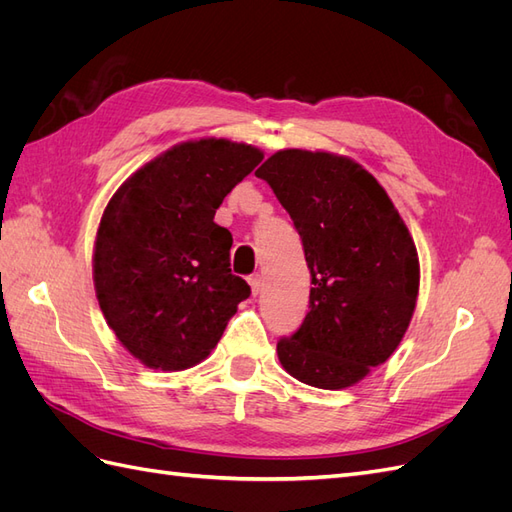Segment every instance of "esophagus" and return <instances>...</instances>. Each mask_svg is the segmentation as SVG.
Segmentation results:
<instances>
[{
  "instance_id": "34e87169",
  "label": "esophagus",
  "mask_w": 512,
  "mask_h": 512,
  "mask_svg": "<svg viewBox=\"0 0 512 512\" xmlns=\"http://www.w3.org/2000/svg\"><path fill=\"white\" fill-rule=\"evenodd\" d=\"M247 282H250V286H252V292L254 294H258L260 290H262V277L256 273V275H252L250 277V280H247Z\"/></svg>"
}]
</instances>
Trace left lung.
I'll list each match as a JSON object with an SVG mask.
<instances>
[{"label": "left lung", "instance_id": "1", "mask_svg": "<svg viewBox=\"0 0 512 512\" xmlns=\"http://www.w3.org/2000/svg\"><path fill=\"white\" fill-rule=\"evenodd\" d=\"M297 226L309 312L277 342L292 378L339 391L361 382L404 339L421 267L406 222L376 177L346 156L282 149L256 170Z\"/></svg>", "mask_w": 512, "mask_h": 512}]
</instances>
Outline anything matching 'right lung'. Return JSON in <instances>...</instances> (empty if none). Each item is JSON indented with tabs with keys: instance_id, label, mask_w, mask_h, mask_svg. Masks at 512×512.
Returning <instances> with one entry per match:
<instances>
[{
	"instance_id": "add662e5",
	"label": "right lung",
	"mask_w": 512,
	"mask_h": 512,
	"mask_svg": "<svg viewBox=\"0 0 512 512\" xmlns=\"http://www.w3.org/2000/svg\"><path fill=\"white\" fill-rule=\"evenodd\" d=\"M262 158L258 147L228 138L185 141L108 200L94 243L96 297L121 346L149 369L205 361L250 297L230 273L232 235L213 218Z\"/></svg>"
}]
</instances>
